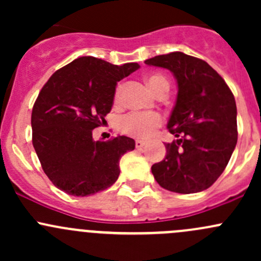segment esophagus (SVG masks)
Masks as SVG:
<instances>
[{
    "label": "esophagus",
    "mask_w": 261,
    "mask_h": 261,
    "mask_svg": "<svg viewBox=\"0 0 261 261\" xmlns=\"http://www.w3.org/2000/svg\"><path fill=\"white\" fill-rule=\"evenodd\" d=\"M146 145V141L144 140H136L135 141V146L138 147V149H140V147H144Z\"/></svg>",
    "instance_id": "obj_1"
}]
</instances>
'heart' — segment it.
Returning a JSON list of instances; mask_svg holds the SVG:
<instances>
[{"instance_id":"obj_1","label":"heart","mask_w":261,"mask_h":261,"mask_svg":"<svg viewBox=\"0 0 261 261\" xmlns=\"http://www.w3.org/2000/svg\"><path fill=\"white\" fill-rule=\"evenodd\" d=\"M147 84L155 94H162L169 91V82L160 74H150L146 78ZM122 86L118 84L115 91V103H120ZM163 123L159 114H141V112H128L117 120V128L120 133L127 136L139 139H146L152 135L155 130Z\"/></svg>"}]
</instances>
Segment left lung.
<instances>
[{
  "mask_svg": "<svg viewBox=\"0 0 261 261\" xmlns=\"http://www.w3.org/2000/svg\"><path fill=\"white\" fill-rule=\"evenodd\" d=\"M165 68L178 83L168 130L177 141L165 144L164 160L151 167L160 187L175 193L210 188L222 174L238 143V110L226 82L204 60L174 51L146 59Z\"/></svg>",
  "mask_w": 261,
  "mask_h": 261,
  "instance_id": "left-lung-1",
  "label": "left lung"
}]
</instances>
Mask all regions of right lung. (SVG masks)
Returning <instances> with one entry per match:
<instances>
[{"label": "right lung", "mask_w": 261, "mask_h": 261, "mask_svg": "<svg viewBox=\"0 0 261 261\" xmlns=\"http://www.w3.org/2000/svg\"><path fill=\"white\" fill-rule=\"evenodd\" d=\"M139 68L138 63L115 65L81 57L41 88L31 114L33 145L44 173L60 191L91 196L117 180L121 156L135 149V141L127 136L94 141L92 130L111 111L117 82Z\"/></svg>", "instance_id": "add662e5"}]
</instances>
